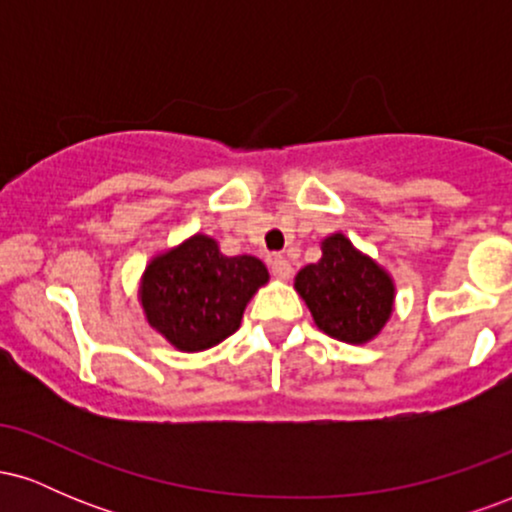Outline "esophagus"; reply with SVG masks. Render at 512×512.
Wrapping results in <instances>:
<instances>
[{
  "instance_id": "34e87169",
  "label": "esophagus",
  "mask_w": 512,
  "mask_h": 512,
  "mask_svg": "<svg viewBox=\"0 0 512 512\" xmlns=\"http://www.w3.org/2000/svg\"><path fill=\"white\" fill-rule=\"evenodd\" d=\"M269 269H272V274L276 276V279H291V274H293L291 262L281 255L269 257Z\"/></svg>"
}]
</instances>
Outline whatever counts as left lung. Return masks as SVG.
I'll return each mask as SVG.
<instances>
[{
    "label": "left lung",
    "mask_w": 512,
    "mask_h": 512,
    "mask_svg": "<svg viewBox=\"0 0 512 512\" xmlns=\"http://www.w3.org/2000/svg\"><path fill=\"white\" fill-rule=\"evenodd\" d=\"M296 291L315 325L346 344L370 342L390 320L395 301V284L385 269L361 255L342 233L325 238L320 262L298 272Z\"/></svg>",
    "instance_id": "left-lung-1"
}]
</instances>
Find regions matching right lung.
I'll return each instance as SVG.
<instances>
[{
  "label": "right lung",
  "mask_w": 512,
  "mask_h": 512,
  "mask_svg": "<svg viewBox=\"0 0 512 512\" xmlns=\"http://www.w3.org/2000/svg\"><path fill=\"white\" fill-rule=\"evenodd\" d=\"M267 279L257 257H226L214 238L195 236L146 267V320L175 349H211L238 330L245 305Z\"/></svg>",
  "instance_id": "1"
}]
</instances>
